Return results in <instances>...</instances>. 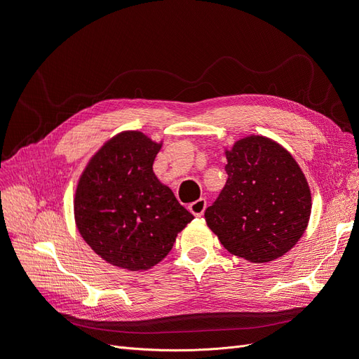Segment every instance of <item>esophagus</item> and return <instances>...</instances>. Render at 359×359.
Segmentation results:
<instances>
[{
	"instance_id": "obj_1",
	"label": "esophagus",
	"mask_w": 359,
	"mask_h": 359,
	"mask_svg": "<svg viewBox=\"0 0 359 359\" xmlns=\"http://www.w3.org/2000/svg\"><path fill=\"white\" fill-rule=\"evenodd\" d=\"M205 208H206V202H205V199H198V201H194L193 203H190V205H189V210H190V212H191L193 215H196V217H201V215L203 214Z\"/></svg>"
}]
</instances>
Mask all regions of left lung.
Masks as SVG:
<instances>
[{
	"label": "left lung",
	"instance_id": "left-lung-1",
	"mask_svg": "<svg viewBox=\"0 0 359 359\" xmlns=\"http://www.w3.org/2000/svg\"><path fill=\"white\" fill-rule=\"evenodd\" d=\"M227 181L205 211L227 252L255 264L271 262L298 243L309 224L311 194L287 151L264 136L226 151Z\"/></svg>",
	"mask_w": 359,
	"mask_h": 359
}]
</instances>
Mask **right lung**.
I'll return each mask as SVG.
<instances>
[{
    "instance_id": "obj_1",
    "label": "right lung",
    "mask_w": 359,
    "mask_h": 359,
    "mask_svg": "<svg viewBox=\"0 0 359 359\" xmlns=\"http://www.w3.org/2000/svg\"><path fill=\"white\" fill-rule=\"evenodd\" d=\"M158 151L144 133H119L90 160L76 189L74 219L82 238L118 268L154 266L194 219L154 175Z\"/></svg>"
}]
</instances>
